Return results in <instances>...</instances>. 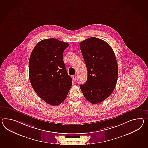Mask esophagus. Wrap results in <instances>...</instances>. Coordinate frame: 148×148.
Segmentation results:
<instances>
[{
  "instance_id": "obj_1",
  "label": "esophagus",
  "mask_w": 148,
  "mask_h": 148,
  "mask_svg": "<svg viewBox=\"0 0 148 148\" xmlns=\"http://www.w3.org/2000/svg\"><path fill=\"white\" fill-rule=\"evenodd\" d=\"M72 78L73 79V81L75 82L76 81V76H73Z\"/></svg>"
}]
</instances>
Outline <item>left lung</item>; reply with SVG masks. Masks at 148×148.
<instances>
[{
    "mask_svg": "<svg viewBox=\"0 0 148 148\" xmlns=\"http://www.w3.org/2000/svg\"><path fill=\"white\" fill-rule=\"evenodd\" d=\"M88 71L86 82L80 86L84 97L96 104L109 97L115 88L118 69L114 51L103 40L91 37L79 43Z\"/></svg>",
    "mask_w": 148,
    "mask_h": 148,
    "instance_id": "left-lung-1",
    "label": "left lung"
}]
</instances>
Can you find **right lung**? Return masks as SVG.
Returning <instances> with one entry per match:
<instances>
[{
	"label": "right lung",
	"instance_id": "1",
	"mask_svg": "<svg viewBox=\"0 0 148 148\" xmlns=\"http://www.w3.org/2000/svg\"><path fill=\"white\" fill-rule=\"evenodd\" d=\"M69 45L53 38L42 40L36 44L29 58L32 87L40 98L53 106L65 101L72 87V79L62 58Z\"/></svg>",
	"mask_w": 148,
	"mask_h": 148
}]
</instances>
